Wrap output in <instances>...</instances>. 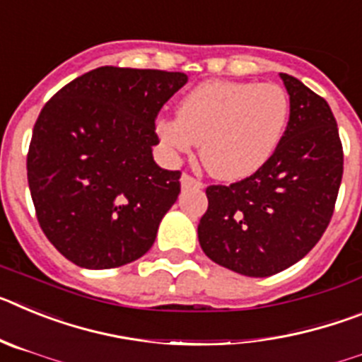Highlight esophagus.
<instances>
[{"instance_id":"obj_1","label":"esophagus","mask_w":362,"mask_h":362,"mask_svg":"<svg viewBox=\"0 0 362 362\" xmlns=\"http://www.w3.org/2000/svg\"><path fill=\"white\" fill-rule=\"evenodd\" d=\"M181 187L183 188H203V183H201L199 179L194 177V175H190L185 172V174L181 175Z\"/></svg>"}]
</instances>
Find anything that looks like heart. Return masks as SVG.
Wrapping results in <instances>:
<instances>
[{"label": "heart", "mask_w": 362, "mask_h": 362, "mask_svg": "<svg viewBox=\"0 0 362 362\" xmlns=\"http://www.w3.org/2000/svg\"><path fill=\"white\" fill-rule=\"evenodd\" d=\"M288 116V95L276 83L209 81L188 92L177 117H161L156 130L172 153L190 152L197 141L214 175L243 179L276 152Z\"/></svg>", "instance_id": "b5f03b06"}]
</instances>
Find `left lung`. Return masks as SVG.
<instances>
[{
	"label": "left lung",
	"instance_id": "left-lung-1",
	"mask_svg": "<svg viewBox=\"0 0 362 362\" xmlns=\"http://www.w3.org/2000/svg\"><path fill=\"white\" fill-rule=\"evenodd\" d=\"M281 79L290 119L276 152L241 181L210 185L197 226L204 254L248 277L286 270L317 245L343 179V143L328 103L293 76Z\"/></svg>",
	"mask_w": 362,
	"mask_h": 362
}]
</instances>
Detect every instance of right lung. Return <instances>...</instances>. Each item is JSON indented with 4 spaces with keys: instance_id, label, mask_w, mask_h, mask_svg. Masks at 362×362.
Segmentation results:
<instances>
[{
    "instance_id": "right-lung-1",
    "label": "right lung",
    "mask_w": 362,
    "mask_h": 362,
    "mask_svg": "<svg viewBox=\"0 0 362 362\" xmlns=\"http://www.w3.org/2000/svg\"><path fill=\"white\" fill-rule=\"evenodd\" d=\"M187 81L183 72L99 66L41 108L28 188L41 230L74 264L123 267L153 245L181 192V172L152 158L156 119Z\"/></svg>"
}]
</instances>
